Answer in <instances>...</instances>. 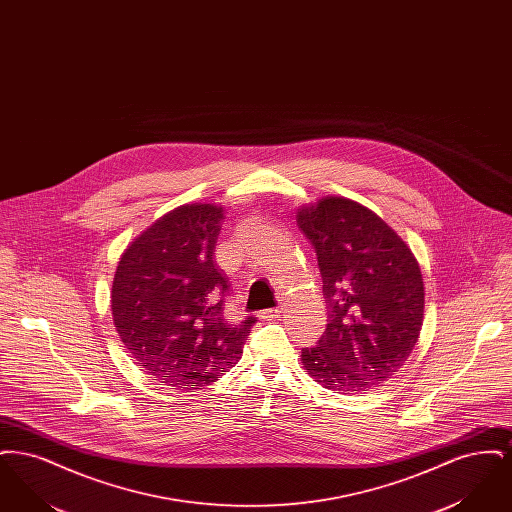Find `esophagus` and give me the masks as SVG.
<instances>
[{"mask_svg": "<svg viewBox=\"0 0 512 512\" xmlns=\"http://www.w3.org/2000/svg\"><path fill=\"white\" fill-rule=\"evenodd\" d=\"M282 315V309L280 307H274V309H265L259 313V317L265 318V320H274V318H280Z\"/></svg>", "mask_w": 512, "mask_h": 512, "instance_id": "obj_1", "label": "esophagus"}]
</instances>
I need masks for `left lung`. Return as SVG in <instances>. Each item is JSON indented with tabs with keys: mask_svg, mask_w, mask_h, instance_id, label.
<instances>
[{
	"mask_svg": "<svg viewBox=\"0 0 512 512\" xmlns=\"http://www.w3.org/2000/svg\"><path fill=\"white\" fill-rule=\"evenodd\" d=\"M315 247L328 324L301 351L305 370L332 391H366L391 378L413 351L424 282L411 247L376 213L345 197L297 209Z\"/></svg>",
	"mask_w": 512,
	"mask_h": 512,
	"instance_id": "left-lung-1",
	"label": "left lung"
}]
</instances>
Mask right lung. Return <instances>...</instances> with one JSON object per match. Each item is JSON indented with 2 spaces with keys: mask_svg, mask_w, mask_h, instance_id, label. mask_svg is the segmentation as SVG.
I'll return each mask as SVG.
<instances>
[{
  "mask_svg": "<svg viewBox=\"0 0 512 512\" xmlns=\"http://www.w3.org/2000/svg\"><path fill=\"white\" fill-rule=\"evenodd\" d=\"M224 207L188 203L124 249L113 278V322L132 359L184 390L215 382L242 359L255 317H224L230 286L215 261Z\"/></svg>",
  "mask_w": 512,
  "mask_h": 512,
  "instance_id": "obj_1",
  "label": "right lung"
}]
</instances>
